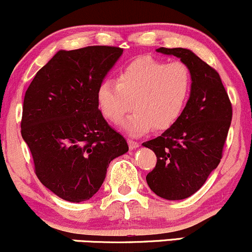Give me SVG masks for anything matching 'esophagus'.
Listing matches in <instances>:
<instances>
[{
	"label": "esophagus",
	"instance_id": "34e87169",
	"mask_svg": "<svg viewBox=\"0 0 252 252\" xmlns=\"http://www.w3.org/2000/svg\"><path fill=\"white\" fill-rule=\"evenodd\" d=\"M128 144H129L130 149H136L140 147V143L136 142V141H134V140H128Z\"/></svg>",
	"mask_w": 252,
	"mask_h": 252
}]
</instances>
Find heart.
Segmentation results:
<instances>
[{
	"label": "heart",
	"instance_id": "obj_1",
	"mask_svg": "<svg viewBox=\"0 0 252 252\" xmlns=\"http://www.w3.org/2000/svg\"><path fill=\"white\" fill-rule=\"evenodd\" d=\"M192 86V72L186 63L140 57L120 72L117 82L100 83L97 100L112 123L121 122L134 106L121 126L130 136H142L153 126L166 130L174 126L186 109Z\"/></svg>",
	"mask_w": 252,
	"mask_h": 252
}]
</instances>
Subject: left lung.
I'll return each instance as SVG.
<instances>
[{
  "label": "left lung",
  "instance_id": "left-lung-1",
  "mask_svg": "<svg viewBox=\"0 0 252 252\" xmlns=\"http://www.w3.org/2000/svg\"><path fill=\"white\" fill-rule=\"evenodd\" d=\"M190 68L192 92L184 114L162 135L144 142L158 158L146 180L156 195L167 200L186 199L198 190L220 162L232 106L220 77L187 48L160 47Z\"/></svg>",
  "mask_w": 252,
  "mask_h": 252
}]
</instances>
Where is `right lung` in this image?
I'll return each instance as SVG.
<instances>
[{"label": "right lung", "mask_w": 252, "mask_h": 252, "mask_svg": "<svg viewBox=\"0 0 252 252\" xmlns=\"http://www.w3.org/2000/svg\"><path fill=\"white\" fill-rule=\"evenodd\" d=\"M122 53L111 46L62 50L26 91L22 138L39 180L66 201L92 198L109 163L129 150L126 138L104 120L97 100L98 86Z\"/></svg>", "instance_id": "1"}]
</instances>
